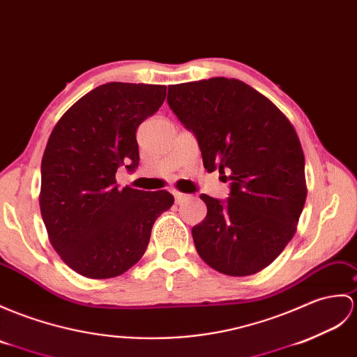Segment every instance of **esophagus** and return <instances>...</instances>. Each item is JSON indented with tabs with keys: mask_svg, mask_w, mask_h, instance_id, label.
<instances>
[{
	"mask_svg": "<svg viewBox=\"0 0 357 357\" xmlns=\"http://www.w3.org/2000/svg\"><path fill=\"white\" fill-rule=\"evenodd\" d=\"M175 195V201H176V204H181V202H184L185 199H188L190 197V195H185V193H181V192H175L173 193Z\"/></svg>",
	"mask_w": 357,
	"mask_h": 357,
	"instance_id": "34e87169",
	"label": "esophagus"
}]
</instances>
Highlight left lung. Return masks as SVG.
Masks as SVG:
<instances>
[{
	"mask_svg": "<svg viewBox=\"0 0 357 357\" xmlns=\"http://www.w3.org/2000/svg\"><path fill=\"white\" fill-rule=\"evenodd\" d=\"M167 102L195 132L204 167L229 172L227 202L201 195L206 218L192 229L197 254L229 277L263 271L292 240L307 197L294 124L237 79L170 85Z\"/></svg>",
	"mask_w": 357,
	"mask_h": 357,
	"instance_id": "8db88e82",
	"label": "left lung"
}]
</instances>
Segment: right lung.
<instances>
[{"label":"right lung","mask_w":357,"mask_h":357,"mask_svg":"<svg viewBox=\"0 0 357 357\" xmlns=\"http://www.w3.org/2000/svg\"><path fill=\"white\" fill-rule=\"evenodd\" d=\"M165 91L164 85H100L50 134L40 164V214L54 251L86 278H114L134 266L156 218L175 202L165 190L119 188L115 179L121 165H138L137 129L160 109Z\"/></svg>","instance_id":"1"}]
</instances>
